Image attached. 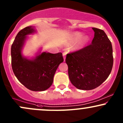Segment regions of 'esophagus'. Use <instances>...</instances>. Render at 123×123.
I'll list each match as a JSON object with an SVG mask.
<instances>
[{
    "label": "esophagus",
    "instance_id": "34e87169",
    "mask_svg": "<svg viewBox=\"0 0 123 123\" xmlns=\"http://www.w3.org/2000/svg\"><path fill=\"white\" fill-rule=\"evenodd\" d=\"M65 55L66 54L65 53H63V60H64V61H65Z\"/></svg>",
    "mask_w": 123,
    "mask_h": 123
}]
</instances>
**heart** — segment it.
<instances>
[{"instance_id": "1", "label": "heart", "mask_w": 123, "mask_h": 123, "mask_svg": "<svg viewBox=\"0 0 123 123\" xmlns=\"http://www.w3.org/2000/svg\"><path fill=\"white\" fill-rule=\"evenodd\" d=\"M83 33L81 32H75L69 39V42L71 43H76L77 41H78L73 46V50H80V49L85 47L88 43L90 39L89 36L86 35V36H84L83 37Z\"/></svg>"}]
</instances>
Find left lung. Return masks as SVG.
Instances as JSON below:
<instances>
[{
    "instance_id": "8db88e82",
    "label": "left lung",
    "mask_w": 123,
    "mask_h": 123,
    "mask_svg": "<svg viewBox=\"0 0 123 123\" xmlns=\"http://www.w3.org/2000/svg\"><path fill=\"white\" fill-rule=\"evenodd\" d=\"M92 29L94 37L91 44L66 55L70 81L79 90H93L99 86L109 76L113 64L111 41L103 30Z\"/></svg>"
}]
</instances>
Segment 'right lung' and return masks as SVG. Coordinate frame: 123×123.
<instances>
[{
	"label": "right lung",
	"instance_id": "right-lung-1",
	"mask_svg": "<svg viewBox=\"0 0 123 123\" xmlns=\"http://www.w3.org/2000/svg\"><path fill=\"white\" fill-rule=\"evenodd\" d=\"M36 32L33 26L24 28L17 35L11 48L12 66L15 76L21 84L34 91H43L52 85L58 67L63 61L62 54L39 52L28 58L22 50L28 35Z\"/></svg>",
	"mask_w": 123,
	"mask_h": 123
}]
</instances>
